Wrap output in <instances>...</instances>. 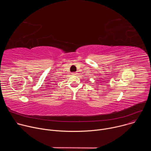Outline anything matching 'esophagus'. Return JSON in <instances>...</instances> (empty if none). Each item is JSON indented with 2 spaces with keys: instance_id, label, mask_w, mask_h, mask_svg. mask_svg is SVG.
<instances>
[{
  "instance_id": "1",
  "label": "esophagus",
  "mask_w": 151,
  "mask_h": 151,
  "mask_svg": "<svg viewBox=\"0 0 151 151\" xmlns=\"http://www.w3.org/2000/svg\"><path fill=\"white\" fill-rule=\"evenodd\" d=\"M72 74H73V75H77V73H73Z\"/></svg>"
}]
</instances>
